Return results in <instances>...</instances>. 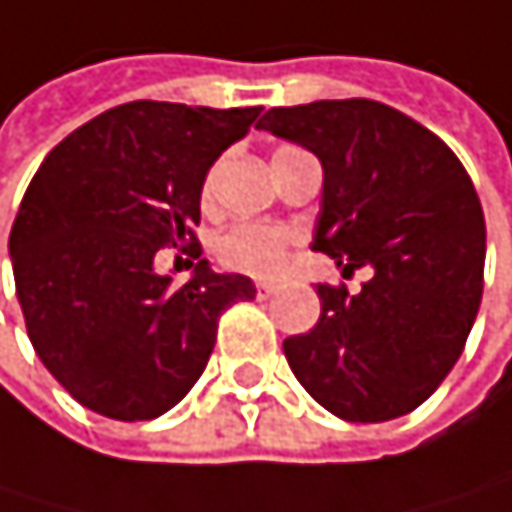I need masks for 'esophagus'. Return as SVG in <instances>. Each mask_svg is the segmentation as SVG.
Wrapping results in <instances>:
<instances>
[{
	"label": "esophagus",
	"mask_w": 512,
	"mask_h": 512,
	"mask_svg": "<svg viewBox=\"0 0 512 512\" xmlns=\"http://www.w3.org/2000/svg\"><path fill=\"white\" fill-rule=\"evenodd\" d=\"M273 294H276L273 282H254V297H258V300H270Z\"/></svg>",
	"instance_id": "34e87169"
}]
</instances>
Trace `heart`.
I'll return each instance as SVG.
<instances>
[{
  "label": "heart",
  "instance_id": "1",
  "mask_svg": "<svg viewBox=\"0 0 512 512\" xmlns=\"http://www.w3.org/2000/svg\"><path fill=\"white\" fill-rule=\"evenodd\" d=\"M212 175L203 185V197H212ZM297 245V230L285 227V224H267V221H239L233 227H227L218 242H215V254L218 261L242 276H254V279H270L276 273H282L288 251Z\"/></svg>",
  "mask_w": 512,
  "mask_h": 512
}]
</instances>
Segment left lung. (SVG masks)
<instances>
[{
    "mask_svg": "<svg viewBox=\"0 0 512 512\" xmlns=\"http://www.w3.org/2000/svg\"><path fill=\"white\" fill-rule=\"evenodd\" d=\"M261 130L309 148L324 169L315 251L358 294L315 285L321 315L285 340L300 385L346 422H388L437 391L483 300L486 218L452 148L376 99L276 105Z\"/></svg>",
    "mask_w": 512,
    "mask_h": 512,
    "instance_id": "obj_1",
    "label": "left lung"
}]
</instances>
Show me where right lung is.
<instances>
[{
	"instance_id": "1",
	"label": "right lung",
	"mask_w": 512,
	"mask_h": 512,
	"mask_svg": "<svg viewBox=\"0 0 512 512\" xmlns=\"http://www.w3.org/2000/svg\"><path fill=\"white\" fill-rule=\"evenodd\" d=\"M258 115L124 102L32 175L8 239L14 288L35 355L81 407L118 422L163 416L206 370L218 318L254 300L248 276L200 261L197 224L209 166ZM166 241L198 261L191 283L156 276Z\"/></svg>"
}]
</instances>
